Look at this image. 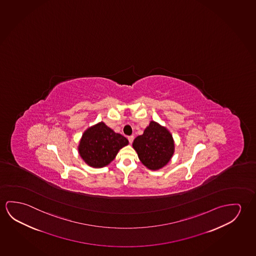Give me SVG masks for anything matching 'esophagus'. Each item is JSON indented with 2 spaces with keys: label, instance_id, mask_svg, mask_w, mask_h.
I'll list each match as a JSON object with an SVG mask.
<instances>
[{
  "label": "esophagus",
  "instance_id": "1",
  "mask_svg": "<svg viewBox=\"0 0 256 256\" xmlns=\"http://www.w3.org/2000/svg\"><path fill=\"white\" fill-rule=\"evenodd\" d=\"M128 141H130V144H132L133 140H134V136H130L128 138Z\"/></svg>",
  "mask_w": 256,
  "mask_h": 256
}]
</instances>
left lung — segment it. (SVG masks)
<instances>
[{
	"label": "left lung",
	"mask_w": 256,
	"mask_h": 256,
	"mask_svg": "<svg viewBox=\"0 0 256 256\" xmlns=\"http://www.w3.org/2000/svg\"><path fill=\"white\" fill-rule=\"evenodd\" d=\"M132 146L142 165L150 170H162L174 152L173 136L166 126L152 120L144 134L136 138Z\"/></svg>",
	"instance_id": "left-lung-1"
}]
</instances>
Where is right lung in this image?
<instances>
[{
  "label": "right lung",
  "mask_w": 256,
  "mask_h": 256,
  "mask_svg": "<svg viewBox=\"0 0 256 256\" xmlns=\"http://www.w3.org/2000/svg\"><path fill=\"white\" fill-rule=\"evenodd\" d=\"M128 144V140L100 122L83 132L78 152L86 165L101 168L114 160L118 150Z\"/></svg>",
  "instance_id": "1"
}]
</instances>
